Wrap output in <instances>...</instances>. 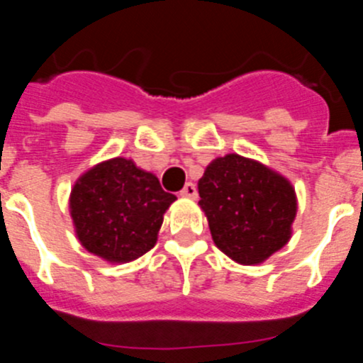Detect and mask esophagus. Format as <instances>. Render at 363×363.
I'll return each instance as SVG.
<instances>
[{"mask_svg":"<svg viewBox=\"0 0 363 363\" xmlns=\"http://www.w3.org/2000/svg\"><path fill=\"white\" fill-rule=\"evenodd\" d=\"M179 194H182V196H184V198H196L198 196L196 185L189 182V184H185V187L182 189V191H179Z\"/></svg>","mask_w":363,"mask_h":363,"instance_id":"obj_1","label":"esophagus"}]
</instances>
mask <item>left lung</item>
Segmentation results:
<instances>
[{"label":"left lung","mask_w":363,"mask_h":363,"mask_svg":"<svg viewBox=\"0 0 363 363\" xmlns=\"http://www.w3.org/2000/svg\"><path fill=\"white\" fill-rule=\"evenodd\" d=\"M200 205L221 252L252 265L289 242L296 216L293 185L255 160L216 158L198 182Z\"/></svg>","instance_id":"obj_1"}]
</instances>
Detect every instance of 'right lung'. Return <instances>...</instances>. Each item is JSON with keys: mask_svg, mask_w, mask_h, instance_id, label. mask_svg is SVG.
Listing matches in <instances>:
<instances>
[{"mask_svg": "<svg viewBox=\"0 0 363 363\" xmlns=\"http://www.w3.org/2000/svg\"><path fill=\"white\" fill-rule=\"evenodd\" d=\"M176 200L133 160L114 158L82 176L70 192V214L82 245L107 262H130L150 251L163 213Z\"/></svg>", "mask_w": 363, "mask_h": 363, "instance_id": "right-lung-1", "label": "right lung"}]
</instances>
